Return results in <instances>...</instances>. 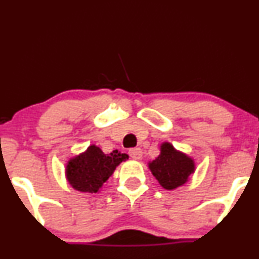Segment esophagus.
<instances>
[{
  "label": "esophagus",
  "instance_id": "esophagus-1",
  "mask_svg": "<svg viewBox=\"0 0 259 259\" xmlns=\"http://www.w3.org/2000/svg\"><path fill=\"white\" fill-rule=\"evenodd\" d=\"M129 155L133 158V159H135V160L141 159V157H142V151H141V148L135 147V148L129 149Z\"/></svg>",
  "mask_w": 259,
  "mask_h": 259
}]
</instances>
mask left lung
I'll return each instance as SVG.
<instances>
[{"label":"left lung","instance_id":"8db88e82","mask_svg":"<svg viewBox=\"0 0 259 259\" xmlns=\"http://www.w3.org/2000/svg\"><path fill=\"white\" fill-rule=\"evenodd\" d=\"M149 169L165 189H174L182 186L194 172V163L170 143H163L160 155L149 163Z\"/></svg>","mask_w":259,"mask_h":259}]
</instances>
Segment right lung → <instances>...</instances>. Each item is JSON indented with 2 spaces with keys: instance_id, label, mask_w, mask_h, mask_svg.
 <instances>
[{
  "instance_id": "obj_1",
  "label": "right lung",
  "mask_w": 259,
  "mask_h": 259,
  "mask_svg": "<svg viewBox=\"0 0 259 259\" xmlns=\"http://www.w3.org/2000/svg\"><path fill=\"white\" fill-rule=\"evenodd\" d=\"M127 154L116 151L104 154L96 146L68 161L66 176L70 185L80 192L96 193L108 180L117 165L127 159Z\"/></svg>"
}]
</instances>
